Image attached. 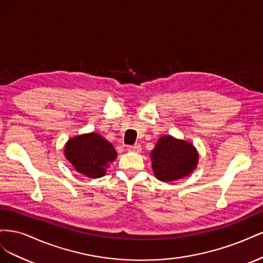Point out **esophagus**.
<instances>
[{
	"label": "esophagus",
	"instance_id": "34e87169",
	"mask_svg": "<svg viewBox=\"0 0 263 263\" xmlns=\"http://www.w3.org/2000/svg\"><path fill=\"white\" fill-rule=\"evenodd\" d=\"M128 151H133V153H140L141 146L140 145H134V146H127L126 148Z\"/></svg>",
	"mask_w": 263,
	"mask_h": 263
}]
</instances>
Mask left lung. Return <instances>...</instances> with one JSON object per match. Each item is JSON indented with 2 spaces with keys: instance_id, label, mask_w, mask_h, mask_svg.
<instances>
[{
  "instance_id": "obj_1",
  "label": "left lung",
  "mask_w": 263,
  "mask_h": 263,
  "mask_svg": "<svg viewBox=\"0 0 263 263\" xmlns=\"http://www.w3.org/2000/svg\"><path fill=\"white\" fill-rule=\"evenodd\" d=\"M156 178L162 182L186 177L197 164L198 155L192 144L171 136H162L151 153Z\"/></svg>"
}]
</instances>
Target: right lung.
<instances>
[{"instance_id":"right-lung-1","label":"right lung","mask_w":263,"mask_h":263,"mask_svg":"<svg viewBox=\"0 0 263 263\" xmlns=\"http://www.w3.org/2000/svg\"><path fill=\"white\" fill-rule=\"evenodd\" d=\"M65 155L78 172L93 179L104 176L108 164L117 156L114 146L95 133L70 139Z\"/></svg>"}]
</instances>
